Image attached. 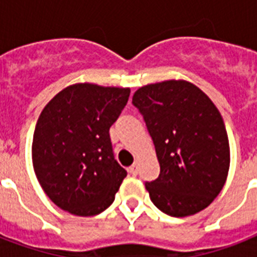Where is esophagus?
<instances>
[{"instance_id": "obj_1", "label": "esophagus", "mask_w": 257, "mask_h": 257, "mask_svg": "<svg viewBox=\"0 0 257 257\" xmlns=\"http://www.w3.org/2000/svg\"><path fill=\"white\" fill-rule=\"evenodd\" d=\"M139 167H140V164H139V161L136 160L132 167H129V173H131V175H137V173H139Z\"/></svg>"}]
</instances>
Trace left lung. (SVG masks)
<instances>
[{"label":"left lung","instance_id":"8db88e82","mask_svg":"<svg viewBox=\"0 0 257 257\" xmlns=\"http://www.w3.org/2000/svg\"><path fill=\"white\" fill-rule=\"evenodd\" d=\"M132 104L144 117L160 175L145 183L152 203L173 217L203 211L223 189L229 143L223 117L211 98L184 80L137 89Z\"/></svg>","mask_w":257,"mask_h":257}]
</instances>
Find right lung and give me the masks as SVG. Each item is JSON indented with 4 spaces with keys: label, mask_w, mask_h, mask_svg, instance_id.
Segmentation results:
<instances>
[{
    "label": "right lung",
    "mask_w": 257,
    "mask_h": 257,
    "mask_svg": "<svg viewBox=\"0 0 257 257\" xmlns=\"http://www.w3.org/2000/svg\"><path fill=\"white\" fill-rule=\"evenodd\" d=\"M129 93V88L74 84L42 109L32 144L34 173L64 211L94 216L113 203L126 171L114 160L109 128Z\"/></svg>",
    "instance_id": "1"
}]
</instances>
